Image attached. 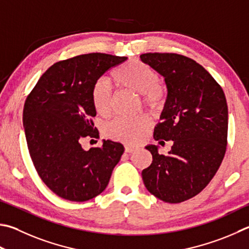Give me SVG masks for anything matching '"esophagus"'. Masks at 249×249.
Returning <instances> with one entry per match:
<instances>
[{
	"mask_svg": "<svg viewBox=\"0 0 249 249\" xmlns=\"http://www.w3.org/2000/svg\"><path fill=\"white\" fill-rule=\"evenodd\" d=\"M135 150H136V148L133 147V146H128V144H127V146H125V151H126V152L130 153V152H133V151H135Z\"/></svg>",
	"mask_w": 249,
	"mask_h": 249,
	"instance_id": "34e87169",
	"label": "esophagus"
}]
</instances>
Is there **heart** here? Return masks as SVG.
<instances>
[{"label":"heart","mask_w":249,"mask_h":249,"mask_svg":"<svg viewBox=\"0 0 249 249\" xmlns=\"http://www.w3.org/2000/svg\"><path fill=\"white\" fill-rule=\"evenodd\" d=\"M114 83L121 88L142 94L147 106L157 109L163 103V90L160 87V76L151 66L140 61H129L113 71ZM91 99L96 111L101 115L110 112L112 93L110 87L103 80H98L91 90ZM150 126L146 115L135 119H116L107 126L109 136L124 142L135 143L142 138Z\"/></svg>","instance_id":"heart-1"}]
</instances>
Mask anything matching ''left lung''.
Segmentation results:
<instances>
[{"label":"left lung","mask_w":249,"mask_h":249,"mask_svg":"<svg viewBox=\"0 0 249 249\" xmlns=\"http://www.w3.org/2000/svg\"><path fill=\"white\" fill-rule=\"evenodd\" d=\"M166 86L156 140H172L168 155L148 144L152 163L142 170L146 188L160 200L178 203L199 194L215 175L227 149L228 105L214 78L192 58L175 53H146Z\"/></svg>","instance_id":"8db88e82"}]
</instances>
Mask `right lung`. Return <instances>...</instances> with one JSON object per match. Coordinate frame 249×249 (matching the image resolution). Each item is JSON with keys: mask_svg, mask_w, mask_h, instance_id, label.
Here are the masks:
<instances>
[{"mask_svg": "<svg viewBox=\"0 0 249 249\" xmlns=\"http://www.w3.org/2000/svg\"><path fill=\"white\" fill-rule=\"evenodd\" d=\"M127 60L89 53L53 64L25 102L22 121L27 146L44 184L71 201L92 199L105 191L124 152L121 142L102 140L86 151L81 142L98 137L91 90L99 78Z\"/></svg>", "mask_w": 249, "mask_h": 249, "instance_id": "1", "label": "right lung"}]
</instances>
